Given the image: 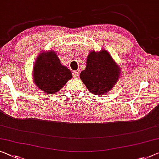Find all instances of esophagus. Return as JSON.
Wrapping results in <instances>:
<instances>
[{
  "label": "esophagus",
  "instance_id": "obj_1",
  "mask_svg": "<svg viewBox=\"0 0 159 159\" xmlns=\"http://www.w3.org/2000/svg\"><path fill=\"white\" fill-rule=\"evenodd\" d=\"M72 75H73V77L76 79V78H78V77H79V72L77 71H73Z\"/></svg>",
  "mask_w": 159,
  "mask_h": 159
}]
</instances>
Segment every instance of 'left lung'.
<instances>
[{
	"instance_id": "obj_1",
	"label": "left lung",
	"mask_w": 159,
	"mask_h": 159,
	"mask_svg": "<svg viewBox=\"0 0 159 159\" xmlns=\"http://www.w3.org/2000/svg\"><path fill=\"white\" fill-rule=\"evenodd\" d=\"M120 76L121 67L108 51L102 49L88 54L86 68L80 77L92 94L99 96L110 91Z\"/></svg>"
}]
</instances>
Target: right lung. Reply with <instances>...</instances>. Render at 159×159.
I'll return each mask as SVG.
<instances>
[{
    "mask_svg": "<svg viewBox=\"0 0 159 159\" xmlns=\"http://www.w3.org/2000/svg\"><path fill=\"white\" fill-rule=\"evenodd\" d=\"M72 77L71 71L62 65L53 50L42 51L36 58L33 69V82L45 93L51 95L59 92Z\"/></svg>",
    "mask_w": 159,
    "mask_h": 159,
    "instance_id": "right-lung-1",
    "label": "right lung"
}]
</instances>
